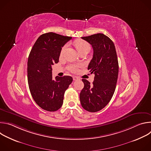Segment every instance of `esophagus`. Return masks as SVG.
Segmentation results:
<instances>
[{"instance_id":"1","label":"esophagus","mask_w":151,"mask_h":151,"mask_svg":"<svg viewBox=\"0 0 151 151\" xmlns=\"http://www.w3.org/2000/svg\"><path fill=\"white\" fill-rule=\"evenodd\" d=\"M80 78L78 76H73V81H76V80H79Z\"/></svg>"}]
</instances>
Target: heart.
I'll list each match as a JSON object with an SVG mask.
<instances>
[{"label":"heart","mask_w":151,"mask_h":151,"mask_svg":"<svg viewBox=\"0 0 151 151\" xmlns=\"http://www.w3.org/2000/svg\"><path fill=\"white\" fill-rule=\"evenodd\" d=\"M75 45L76 46V48H78V51H79V52L81 51H82V50H83L84 49L87 48H90V46L89 45V44L88 42H87L85 40H78L75 42ZM68 45H64L62 50H61V53L63 52V51L65 50V48L67 47ZM81 66L80 64H70V65L68 66V70H69L71 72L73 73H75L76 72H78L79 68Z\"/></svg>","instance_id":"1"}]
</instances>
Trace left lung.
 Masks as SVG:
<instances>
[{
  "label": "left lung",
  "mask_w": 151,
  "mask_h": 151,
  "mask_svg": "<svg viewBox=\"0 0 151 151\" xmlns=\"http://www.w3.org/2000/svg\"><path fill=\"white\" fill-rule=\"evenodd\" d=\"M92 45L93 56L88 66L95 75L93 85L82 79L84 87L80 93L83 108L90 112L101 110L111 100L118 76V61L112 40L103 33L82 37Z\"/></svg>",
  "instance_id": "left-lung-1"
}]
</instances>
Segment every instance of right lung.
I'll return each instance as SVG.
<instances>
[{
  "label": "right lung",
  "mask_w": 151,
  "mask_h": 151,
  "mask_svg": "<svg viewBox=\"0 0 151 151\" xmlns=\"http://www.w3.org/2000/svg\"><path fill=\"white\" fill-rule=\"evenodd\" d=\"M72 39L55 33L40 35L30 52L27 62V78L30 93L36 104L50 112L58 110L63 103L64 94L72 82L69 76L55 79L52 65L59 61L61 48Z\"/></svg>",
  "instance_id": "right-lung-1"
}]
</instances>
